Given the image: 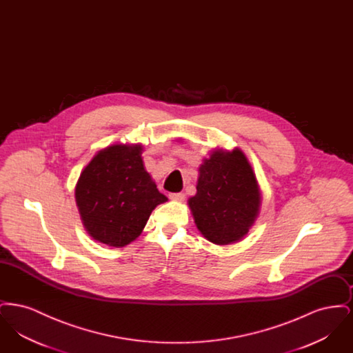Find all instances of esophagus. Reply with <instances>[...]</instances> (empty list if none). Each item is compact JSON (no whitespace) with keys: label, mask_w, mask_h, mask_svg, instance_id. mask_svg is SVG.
<instances>
[{"label":"esophagus","mask_w":353,"mask_h":353,"mask_svg":"<svg viewBox=\"0 0 353 353\" xmlns=\"http://www.w3.org/2000/svg\"><path fill=\"white\" fill-rule=\"evenodd\" d=\"M169 199L173 200V201H184L185 194L184 193H169Z\"/></svg>","instance_id":"esophagus-1"}]
</instances>
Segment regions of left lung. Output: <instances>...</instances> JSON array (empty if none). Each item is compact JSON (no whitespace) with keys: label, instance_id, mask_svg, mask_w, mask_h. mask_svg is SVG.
Masks as SVG:
<instances>
[{"label":"left lung","instance_id":"8db88e82","mask_svg":"<svg viewBox=\"0 0 353 353\" xmlns=\"http://www.w3.org/2000/svg\"><path fill=\"white\" fill-rule=\"evenodd\" d=\"M197 193L188 200L197 229L216 245L241 241L259 214L261 192L245 153L216 150L199 168Z\"/></svg>","mask_w":353,"mask_h":353}]
</instances>
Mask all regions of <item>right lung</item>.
<instances>
[{"label": "right lung", "mask_w": 353, "mask_h": 353, "mask_svg": "<svg viewBox=\"0 0 353 353\" xmlns=\"http://www.w3.org/2000/svg\"><path fill=\"white\" fill-rule=\"evenodd\" d=\"M143 145L115 144L98 152L75 186L84 229L95 241L123 248L141 234L152 210L168 201L141 159Z\"/></svg>", "instance_id": "add662e5"}]
</instances>
